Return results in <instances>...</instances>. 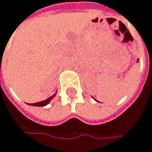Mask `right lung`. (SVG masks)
I'll use <instances>...</instances> for the list:
<instances>
[{"mask_svg": "<svg viewBox=\"0 0 152 152\" xmlns=\"http://www.w3.org/2000/svg\"><path fill=\"white\" fill-rule=\"evenodd\" d=\"M56 94H54L53 96H50L48 99H46V100H45L43 102H36V103H32V104H29L30 106H34V107H45V106H46L49 102L51 101V99L53 98V97L55 96Z\"/></svg>", "mask_w": 152, "mask_h": 152, "instance_id": "add662e5", "label": "right lung"}]
</instances>
